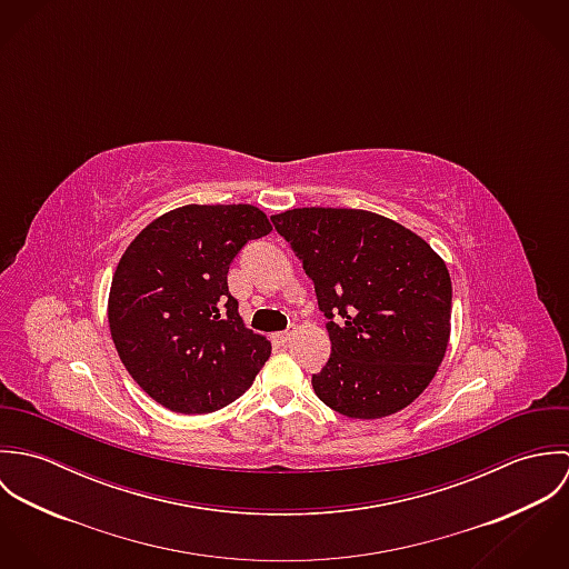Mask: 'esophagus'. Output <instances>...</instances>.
Returning <instances> with one entry per match:
<instances>
[{"instance_id":"34e87169","label":"esophagus","mask_w":569,"mask_h":569,"mask_svg":"<svg viewBox=\"0 0 569 569\" xmlns=\"http://www.w3.org/2000/svg\"><path fill=\"white\" fill-rule=\"evenodd\" d=\"M291 339V330H284V332H276V341L278 343H287Z\"/></svg>"}]
</instances>
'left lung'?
Segmentation results:
<instances>
[{"instance_id": "8db88e82", "label": "left lung", "mask_w": 569, "mask_h": 569, "mask_svg": "<svg viewBox=\"0 0 569 569\" xmlns=\"http://www.w3.org/2000/svg\"><path fill=\"white\" fill-rule=\"evenodd\" d=\"M311 278L330 357L311 383L348 418L401 411L433 379L449 341L451 278L403 226L366 210L298 208L271 217Z\"/></svg>"}]
</instances>
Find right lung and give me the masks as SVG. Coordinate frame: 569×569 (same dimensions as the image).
Segmentation results:
<instances>
[{
  "mask_svg": "<svg viewBox=\"0 0 569 569\" xmlns=\"http://www.w3.org/2000/svg\"><path fill=\"white\" fill-rule=\"evenodd\" d=\"M267 217L247 203L183 206L127 247L109 293V328L136 383L177 413L237 401L271 355L247 330L228 271L244 244L267 237Z\"/></svg>",
  "mask_w": 569,
  "mask_h": 569,
  "instance_id": "obj_1",
  "label": "right lung"
}]
</instances>
